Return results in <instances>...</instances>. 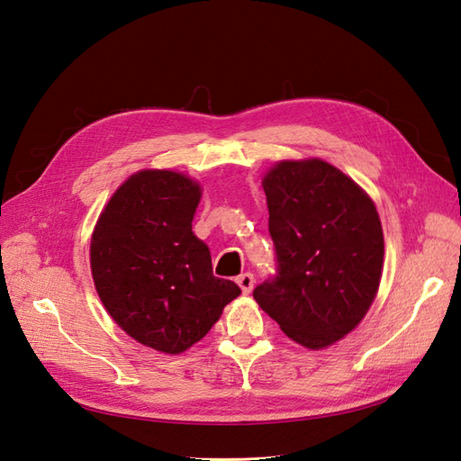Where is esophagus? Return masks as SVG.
<instances>
[{"label":"esophagus","mask_w":461,"mask_h":461,"mask_svg":"<svg viewBox=\"0 0 461 461\" xmlns=\"http://www.w3.org/2000/svg\"><path fill=\"white\" fill-rule=\"evenodd\" d=\"M236 283H239V286L242 288L244 294H249V292L254 290V285H256V278L252 273H242L239 278H236Z\"/></svg>","instance_id":"34e87169"}]
</instances>
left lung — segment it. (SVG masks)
<instances>
[{
    "label": "left lung",
    "mask_w": 461,
    "mask_h": 461,
    "mask_svg": "<svg viewBox=\"0 0 461 461\" xmlns=\"http://www.w3.org/2000/svg\"><path fill=\"white\" fill-rule=\"evenodd\" d=\"M276 275L259 308L288 339L321 350L354 330L376 296L384 239L376 207L323 159L278 161L263 176Z\"/></svg>",
    "instance_id": "1"
}]
</instances>
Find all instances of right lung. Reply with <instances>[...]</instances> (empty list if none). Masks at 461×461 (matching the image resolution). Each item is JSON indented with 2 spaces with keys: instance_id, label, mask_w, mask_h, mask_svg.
I'll return each mask as SVG.
<instances>
[{
  "instance_id": "obj_1",
  "label": "right lung",
  "mask_w": 461,
  "mask_h": 461,
  "mask_svg": "<svg viewBox=\"0 0 461 461\" xmlns=\"http://www.w3.org/2000/svg\"><path fill=\"white\" fill-rule=\"evenodd\" d=\"M202 188L175 171L129 176L97 219L90 267L104 308L140 344L180 354L202 340L240 294L217 278L209 248L192 232Z\"/></svg>"
}]
</instances>
